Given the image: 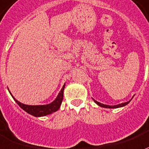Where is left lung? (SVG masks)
<instances>
[{
  "mask_svg": "<svg viewBox=\"0 0 149 149\" xmlns=\"http://www.w3.org/2000/svg\"><path fill=\"white\" fill-rule=\"evenodd\" d=\"M94 102L97 104L98 106H101V107H104V108H109V109H113V108H119V107H122V106H126L128 103H130V102L131 101H129V102H124V103H121V104H118V105H116V106H108V105H104V104H102V103L98 102L97 101H95L94 99Z\"/></svg>",
  "mask_w": 149,
  "mask_h": 149,
  "instance_id": "8db88e82",
  "label": "left lung"
}]
</instances>
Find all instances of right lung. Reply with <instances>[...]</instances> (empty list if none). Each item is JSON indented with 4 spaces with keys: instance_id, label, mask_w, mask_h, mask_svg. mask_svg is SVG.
Here are the masks:
<instances>
[{
    "instance_id": "obj_1",
    "label": "right lung",
    "mask_w": 149,
    "mask_h": 149,
    "mask_svg": "<svg viewBox=\"0 0 149 149\" xmlns=\"http://www.w3.org/2000/svg\"><path fill=\"white\" fill-rule=\"evenodd\" d=\"M65 85H63L62 90L60 92L58 93V96L55 98V101H53L52 103L47 104V105H42V106H29V105H24L23 103L19 102V101H17L13 96L12 95V94L9 93L13 96V99L15 100V102L18 104L19 107L23 109L24 111H26L29 114L32 115L34 117H43L46 115L51 114L52 113H55V111H57L59 107L61 106V103L63 99V91Z\"/></svg>"
}]
</instances>
